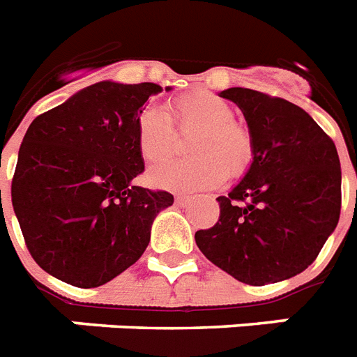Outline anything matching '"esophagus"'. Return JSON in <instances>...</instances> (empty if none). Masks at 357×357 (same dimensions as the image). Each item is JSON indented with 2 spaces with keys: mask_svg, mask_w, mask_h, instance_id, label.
Instances as JSON below:
<instances>
[{
  "mask_svg": "<svg viewBox=\"0 0 357 357\" xmlns=\"http://www.w3.org/2000/svg\"><path fill=\"white\" fill-rule=\"evenodd\" d=\"M192 196H176V204L178 205H188L192 202Z\"/></svg>",
  "mask_w": 357,
  "mask_h": 357,
  "instance_id": "34e87169",
  "label": "esophagus"
}]
</instances>
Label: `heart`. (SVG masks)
Here are the masks:
<instances>
[{
	"mask_svg": "<svg viewBox=\"0 0 357 357\" xmlns=\"http://www.w3.org/2000/svg\"><path fill=\"white\" fill-rule=\"evenodd\" d=\"M196 132L187 146L192 155L169 161L149 172V183L172 192H194L240 176L253 159V137L234 121V108L218 95L194 89L167 104V113L146 106L139 113L135 137L141 158L153 165L165 161L176 146V132Z\"/></svg>",
	"mask_w": 357,
	"mask_h": 357,
	"instance_id": "obj_1",
	"label": "heart"
}]
</instances>
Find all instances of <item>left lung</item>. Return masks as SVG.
Listing matches in <instances>:
<instances>
[{
  "label": "left lung",
  "mask_w": 357,
  "mask_h": 357,
  "mask_svg": "<svg viewBox=\"0 0 357 357\" xmlns=\"http://www.w3.org/2000/svg\"><path fill=\"white\" fill-rule=\"evenodd\" d=\"M242 109L253 161L220 220L196 233L199 251L240 282L264 286L304 271L334 233L341 213V165L334 141L308 113L248 88L224 89Z\"/></svg>",
  "instance_id": "1"
}]
</instances>
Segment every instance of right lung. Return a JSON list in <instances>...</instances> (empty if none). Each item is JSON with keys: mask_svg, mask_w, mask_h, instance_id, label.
Returning a JSON list of instances; mask_svg holds the SVG:
<instances>
[{"mask_svg": "<svg viewBox=\"0 0 357 357\" xmlns=\"http://www.w3.org/2000/svg\"><path fill=\"white\" fill-rule=\"evenodd\" d=\"M161 91L152 82L102 80L31 123L10 192L29 253L43 271L97 288L141 259L153 220L174 204L165 190L132 185L144 170L137 117Z\"/></svg>", "mask_w": 357, "mask_h": 357, "instance_id": "add662e5", "label": "right lung"}]
</instances>
